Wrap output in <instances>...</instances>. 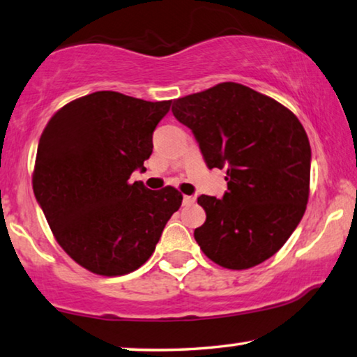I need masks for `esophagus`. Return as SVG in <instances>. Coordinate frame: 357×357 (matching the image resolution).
Listing matches in <instances>:
<instances>
[{"mask_svg":"<svg viewBox=\"0 0 357 357\" xmlns=\"http://www.w3.org/2000/svg\"><path fill=\"white\" fill-rule=\"evenodd\" d=\"M183 204H184V205H194V204H195V197L184 195V199H183Z\"/></svg>","mask_w":357,"mask_h":357,"instance_id":"34e87169","label":"esophagus"}]
</instances>
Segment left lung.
<instances>
[{
    "label": "left lung",
    "mask_w": 357,
    "mask_h": 357,
    "mask_svg": "<svg viewBox=\"0 0 357 357\" xmlns=\"http://www.w3.org/2000/svg\"><path fill=\"white\" fill-rule=\"evenodd\" d=\"M208 168H226L222 199L200 195L202 252L226 269H248L278 253L305 215L311 146L295 114L269 96L226 82L174 99Z\"/></svg>",
    "instance_id": "1"
}]
</instances>
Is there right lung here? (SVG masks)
Masks as SVG:
<instances>
[{"mask_svg": "<svg viewBox=\"0 0 357 357\" xmlns=\"http://www.w3.org/2000/svg\"><path fill=\"white\" fill-rule=\"evenodd\" d=\"M172 100L98 91L63 105L38 142L33 192L56 241L94 274L123 275L152 257L183 195L130 183L146 169L152 135Z\"/></svg>", "mask_w": 357, "mask_h": 357, "instance_id": "add662e5", "label": "right lung"}]
</instances>
